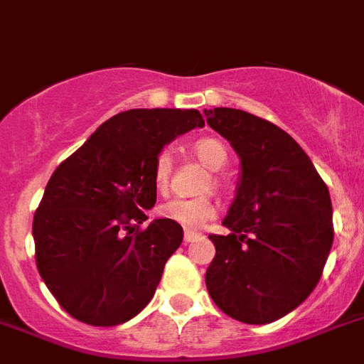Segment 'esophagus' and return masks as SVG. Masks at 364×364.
<instances>
[{
  "mask_svg": "<svg viewBox=\"0 0 364 364\" xmlns=\"http://www.w3.org/2000/svg\"><path fill=\"white\" fill-rule=\"evenodd\" d=\"M200 232H194V230H185V236H183V240H185V243H191L194 242V240L200 238Z\"/></svg>",
  "mask_w": 364,
  "mask_h": 364,
  "instance_id": "esophagus-1",
  "label": "esophagus"
}]
</instances>
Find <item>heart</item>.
<instances>
[{"label": "heart", "instance_id": "b5f03b06", "mask_svg": "<svg viewBox=\"0 0 364 364\" xmlns=\"http://www.w3.org/2000/svg\"><path fill=\"white\" fill-rule=\"evenodd\" d=\"M192 150L198 156V159L208 166L210 170L218 172L227 164V148L221 141L214 137H201L192 144ZM170 172H172V154L170 150H161L157 154L154 166H151V179L154 186L159 192L168 188ZM214 185H218V179H213ZM159 216L164 220L173 221L185 229H200L207 221L216 218V203L208 196H200V198H173L159 207Z\"/></svg>", "mask_w": 364, "mask_h": 364}]
</instances>
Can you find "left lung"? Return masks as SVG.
Here are the masks:
<instances>
[{
	"label": "left lung",
	"mask_w": 364,
	"mask_h": 364,
	"mask_svg": "<svg viewBox=\"0 0 364 364\" xmlns=\"http://www.w3.org/2000/svg\"><path fill=\"white\" fill-rule=\"evenodd\" d=\"M203 113L242 163L223 220L230 235L208 236L216 257L205 284L225 315L267 324L302 304L321 280L333 242L330 192L306 151L273 122L232 107Z\"/></svg>",
	"instance_id": "8db88e82"
}]
</instances>
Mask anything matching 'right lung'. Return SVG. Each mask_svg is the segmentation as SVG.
Listing matches in <instances>:
<instances>
[{
  "label": "right lung",
  "instance_id": "obj_1",
  "mask_svg": "<svg viewBox=\"0 0 364 364\" xmlns=\"http://www.w3.org/2000/svg\"><path fill=\"white\" fill-rule=\"evenodd\" d=\"M205 126L198 109H128L100 124L60 163L34 213L36 267L58 304L91 326L141 314L181 225L148 220L157 200L151 166L178 135Z\"/></svg>",
  "mask_w": 364,
  "mask_h": 364
}]
</instances>
